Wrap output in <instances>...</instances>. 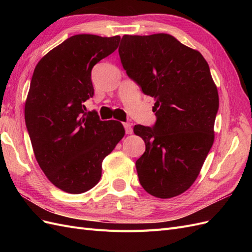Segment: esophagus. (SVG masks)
Wrapping results in <instances>:
<instances>
[{"label":"esophagus","mask_w":252,"mask_h":252,"mask_svg":"<svg viewBox=\"0 0 252 252\" xmlns=\"http://www.w3.org/2000/svg\"><path fill=\"white\" fill-rule=\"evenodd\" d=\"M123 126L125 128V132L127 134H131L132 133V127H131L130 123H128V122H125V123H123Z\"/></svg>","instance_id":"34e87169"}]
</instances>
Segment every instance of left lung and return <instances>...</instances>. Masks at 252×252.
I'll use <instances>...</instances> for the list:
<instances>
[{
    "instance_id": "obj_1",
    "label": "left lung",
    "mask_w": 252,
    "mask_h": 252,
    "mask_svg": "<svg viewBox=\"0 0 252 252\" xmlns=\"http://www.w3.org/2000/svg\"><path fill=\"white\" fill-rule=\"evenodd\" d=\"M119 55L128 77L156 98L155 125L133 128L146 145L135 162L139 181L159 199L179 195L193 184L215 140L219 94L209 66L167 33L126 34Z\"/></svg>"
}]
</instances>
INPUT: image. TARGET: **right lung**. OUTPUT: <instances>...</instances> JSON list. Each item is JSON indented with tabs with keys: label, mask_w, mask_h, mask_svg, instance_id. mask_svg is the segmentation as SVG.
Segmentation results:
<instances>
[{
	"label": "right lung",
	"mask_w": 252,
	"mask_h": 252,
	"mask_svg": "<svg viewBox=\"0 0 252 252\" xmlns=\"http://www.w3.org/2000/svg\"><path fill=\"white\" fill-rule=\"evenodd\" d=\"M120 40L72 35L34 68L25 104L27 131L41 169L68 193H83L97 184L103 159L125 134L120 122L101 121L84 105L94 93L91 70Z\"/></svg>",
	"instance_id": "1"
}]
</instances>
